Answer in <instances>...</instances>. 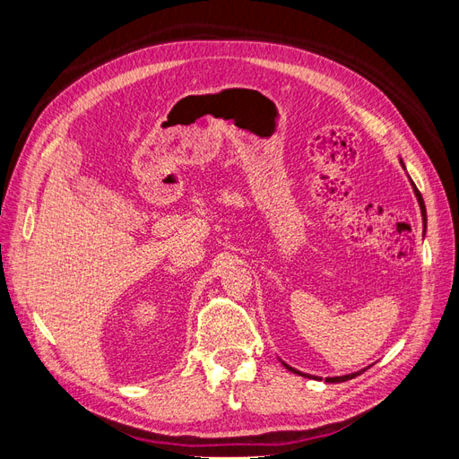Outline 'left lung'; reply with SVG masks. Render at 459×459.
Returning <instances> with one entry per match:
<instances>
[{"label": "left lung", "mask_w": 459, "mask_h": 459, "mask_svg": "<svg viewBox=\"0 0 459 459\" xmlns=\"http://www.w3.org/2000/svg\"><path fill=\"white\" fill-rule=\"evenodd\" d=\"M400 164L404 166V162L400 160ZM411 186H413V193H415V197H418V203H420V208H421V216H423V235H425V230H427V211H425V203H423V197H421V193L418 191V187H415V184L411 182ZM283 366L289 369V371H293V373H299V375H302V377H314V375H308V373H300L299 369H295V368H290V366H287L285 362H283ZM368 369V368H366ZM366 369H359V371H356V373H349V375H341V377H325V381L327 383H342V381H349V379H354L356 375H359L362 371H366ZM314 379H317V377H314Z\"/></svg>", "instance_id": "left-lung-1"}]
</instances>
